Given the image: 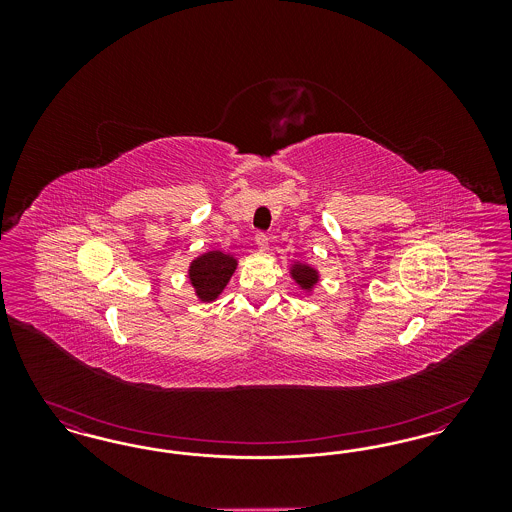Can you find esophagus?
<instances>
[{
	"instance_id": "obj_1",
	"label": "esophagus",
	"mask_w": 512,
	"mask_h": 512,
	"mask_svg": "<svg viewBox=\"0 0 512 512\" xmlns=\"http://www.w3.org/2000/svg\"><path fill=\"white\" fill-rule=\"evenodd\" d=\"M255 244L259 247V251H267L268 249V236L267 234H263V232H259L257 236H255Z\"/></svg>"
}]
</instances>
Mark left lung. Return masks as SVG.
Returning a JSON list of instances; mask_svg holds the SVG:
<instances>
[{
  "instance_id": "1",
  "label": "left lung",
  "mask_w": 512,
  "mask_h": 512,
  "mask_svg": "<svg viewBox=\"0 0 512 512\" xmlns=\"http://www.w3.org/2000/svg\"><path fill=\"white\" fill-rule=\"evenodd\" d=\"M288 272H290V278L297 284V288L301 292H315V288H317L318 282H320V272H318L317 267H313V265H309L305 261L293 259L290 267H288Z\"/></svg>"
}]
</instances>
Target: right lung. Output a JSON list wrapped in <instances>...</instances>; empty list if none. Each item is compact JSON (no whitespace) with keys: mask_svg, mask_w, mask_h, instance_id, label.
I'll use <instances>...</instances> for the list:
<instances>
[{"mask_svg":"<svg viewBox=\"0 0 512 512\" xmlns=\"http://www.w3.org/2000/svg\"><path fill=\"white\" fill-rule=\"evenodd\" d=\"M238 268V257L220 249H209L192 259L188 267V280L195 297L201 303H213L228 286Z\"/></svg>","mask_w":512,"mask_h":512,"instance_id":"right-lung-1","label":"right lung"}]
</instances>
